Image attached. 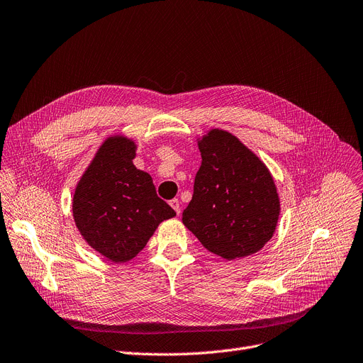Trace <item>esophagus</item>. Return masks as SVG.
Segmentation results:
<instances>
[{"label":"esophagus","instance_id":"obj_1","mask_svg":"<svg viewBox=\"0 0 363 363\" xmlns=\"http://www.w3.org/2000/svg\"><path fill=\"white\" fill-rule=\"evenodd\" d=\"M169 205H171L172 210H174L177 214H180V201L179 199H171Z\"/></svg>","mask_w":363,"mask_h":363}]
</instances>
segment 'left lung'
Returning <instances> with one entry per match:
<instances>
[{"mask_svg": "<svg viewBox=\"0 0 363 363\" xmlns=\"http://www.w3.org/2000/svg\"><path fill=\"white\" fill-rule=\"evenodd\" d=\"M202 164L183 224L210 252L235 260L260 251L279 218V196L267 167L228 131L198 142Z\"/></svg>", "mask_w": 363, "mask_h": 363, "instance_id": "8db88e82", "label": "left lung"}]
</instances>
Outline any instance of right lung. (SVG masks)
Returning <instances> with one entry per match:
<instances>
[{"instance_id":"obj_1","label":"right lung","mask_w":363,"mask_h":363,"mask_svg":"<svg viewBox=\"0 0 363 363\" xmlns=\"http://www.w3.org/2000/svg\"><path fill=\"white\" fill-rule=\"evenodd\" d=\"M135 145L109 137L97 150L74 194L75 224L87 244L115 263L139 254L158 224L176 211L155 191L152 177L133 164Z\"/></svg>"}]
</instances>
